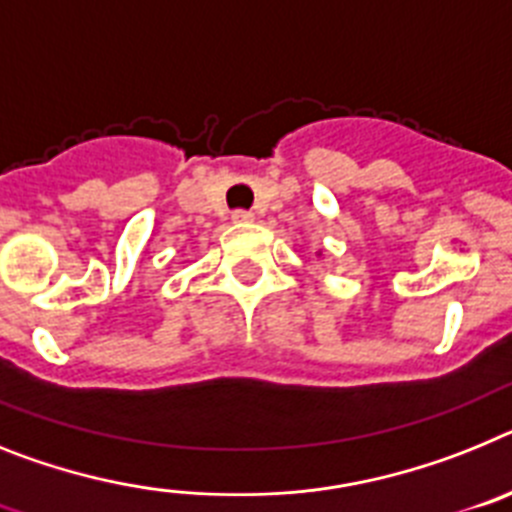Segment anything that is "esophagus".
<instances>
[{"label":"esophagus","instance_id":"1","mask_svg":"<svg viewBox=\"0 0 512 512\" xmlns=\"http://www.w3.org/2000/svg\"><path fill=\"white\" fill-rule=\"evenodd\" d=\"M252 219H255V213H252V211H242V208L231 213V221H234V224H250Z\"/></svg>","mask_w":512,"mask_h":512}]
</instances>
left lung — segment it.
Returning a JSON list of instances; mask_svg holds the SVG:
<instances>
[{"mask_svg":"<svg viewBox=\"0 0 512 512\" xmlns=\"http://www.w3.org/2000/svg\"><path fill=\"white\" fill-rule=\"evenodd\" d=\"M317 255H322V252H317Z\"/></svg>","mask_w":512,"mask_h":512,"instance_id":"1","label":"left lung"}]
</instances>
